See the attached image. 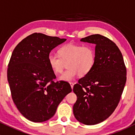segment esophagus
<instances>
[{"label":"esophagus","mask_w":135,"mask_h":135,"mask_svg":"<svg viewBox=\"0 0 135 135\" xmlns=\"http://www.w3.org/2000/svg\"><path fill=\"white\" fill-rule=\"evenodd\" d=\"M70 86H71V88H72V89H73V87H74V83L73 82H70Z\"/></svg>","instance_id":"esophagus-1"}]
</instances>
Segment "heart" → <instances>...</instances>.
<instances>
[{
  "label": "heart",
  "instance_id": "heart-1",
  "mask_svg": "<svg viewBox=\"0 0 135 135\" xmlns=\"http://www.w3.org/2000/svg\"><path fill=\"white\" fill-rule=\"evenodd\" d=\"M59 55L51 53L47 57V62L55 74H61L64 69L69 68L60 77L63 81H71L78 74L87 75L93 69L95 62V50L90 45L69 43L61 47Z\"/></svg>",
  "mask_w": 135,
  "mask_h": 135
}]
</instances>
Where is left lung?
Wrapping results in <instances>:
<instances>
[{
  "mask_svg": "<svg viewBox=\"0 0 135 135\" xmlns=\"http://www.w3.org/2000/svg\"><path fill=\"white\" fill-rule=\"evenodd\" d=\"M80 40L95 44L96 56L92 70L74 85L77 100L73 113L78 122L92 126L107 119L118 107L127 69L122 52L107 37L97 34Z\"/></svg>",
  "mask_w": 135,
  "mask_h": 135,
  "instance_id": "obj_1",
  "label": "left lung"
}]
</instances>
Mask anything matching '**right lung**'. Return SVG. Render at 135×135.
I'll return each mask as SVG.
<instances>
[{"instance_id":"obj_1","label":"right lung","mask_w":135,"mask_h":135,"mask_svg":"<svg viewBox=\"0 0 135 135\" xmlns=\"http://www.w3.org/2000/svg\"><path fill=\"white\" fill-rule=\"evenodd\" d=\"M66 40L35 32L12 52L7 70L11 95L20 113L31 122L52 118L59 103L72 91L67 81H54L56 76L47 62L50 51Z\"/></svg>"}]
</instances>
